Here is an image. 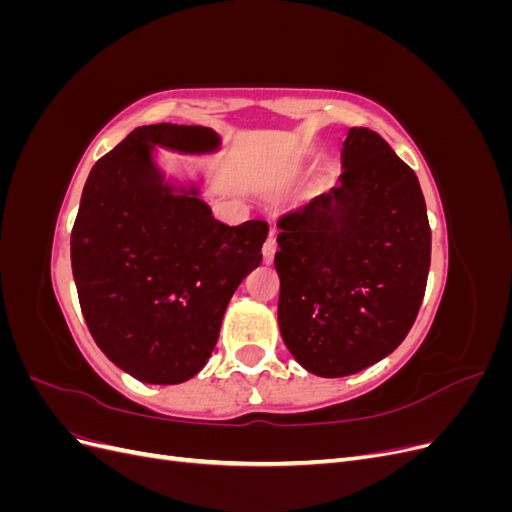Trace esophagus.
Here are the masks:
<instances>
[{
  "instance_id": "34e87169",
  "label": "esophagus",
  "mask_w": 512,
  "mask_h": 512,
  "mask_svg": "<svg viewBox=\"0 0 512 512\" xmlns=\"http://www.w3.org/2000/svg\"><path fill=\"white\" fill-rule=\"evenodd\" d=\"M275 230H271V235L267 237L265 245H262V256H265V262H273V256H275Z\"/></svg>"
}]
</instances>
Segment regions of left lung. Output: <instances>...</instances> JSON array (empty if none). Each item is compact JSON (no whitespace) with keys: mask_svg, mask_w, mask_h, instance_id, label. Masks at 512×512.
Segmentation results:
<instances>
[{"mask_svg":"<svg viewBox=\"0 0 512 512\" xmlns=\"http://www.w3.org/2000/svg\"><path fill=\"white\" fill-rule=\"evenodd\" d=\"M342 177L277 228V322L286 348L322 378L389 356L421 309L431 230L414 170L380 134L350 128Z\"/></svg>","mask_w":512,"mask_h":512,"instance_id":"left-lung-1","label":"left lung"}]
</instances>
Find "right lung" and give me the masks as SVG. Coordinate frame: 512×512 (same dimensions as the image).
I'll list each match as a JSON object with an SVG mask.
<instances>
[{
	"label": "right lung",
	"instance_id": "1",
	"mask_svg": "<svg viewBox=\"0 0 512 512\" xmlns=\"http://www.w3.org/2000/svg\"><path fill=\"white\" fill-rule=\"evenodd\" d=\"M218 151L203 126L130 132L87 177L70 239L81 312L98 348L149 384H179L205 367L230 297L262 260L269 224L228 226L198 188L175 190L153 147Z\"/></svg>",
	"mask_w": 512,
	"mask_h": 512
}]
</instances>
